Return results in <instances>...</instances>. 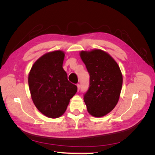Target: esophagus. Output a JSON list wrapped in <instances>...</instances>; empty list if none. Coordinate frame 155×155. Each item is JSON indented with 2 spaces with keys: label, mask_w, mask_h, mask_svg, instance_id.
Here are the masks:
<instances>
[{
  "label": "esophagus",
  "mask_w": 155,
  "mask_h": 155,
  "mask_svg": "<svg viewBox=\"0 0 155 155\" xmlns=\"http://www.w3.org/2000/svg\"><path fill=\"white\" fill-rule=\"evenodd\" d=\"M77 87H78V91H79V89H80V85H79V84H78V85H77Z\"/></svg>",
  "instance_id": "obj_1"
}]
</instances>
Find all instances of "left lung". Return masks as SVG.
<instances>
[{
  "label": "left lung",
  "mask_w": 155,
  "mask_h": 155,
  "mask_svg": "<svg viewBox=\"0 0 155 155\" xmlns=\"http://www.w3.org/2000/svg\"><path fill=\"white\" fill-rule=\"evenodd\" d=\"M79 55L90 76V87L84 101L88 113L100 118L109 113L118 104L122 74L114 58L104 50H81Z\"/></svg>",
  "instance_id": "1"
}]
</instances>
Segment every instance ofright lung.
<instances>
[{"mask_svg": "<svg viewBox=\"0 0 155 155\" xmlns=\"http://www.w3.org/2000/svg\"><path fill=\"white\" fill-rule=\"evenodd\" d=\"M64 55L62 50L46 53L32 65L28 74L31 100L39 111L50 118L64 113L78 90L68 81L63 68Z\"/></svg>", "mask_w": 155, "mask_h": 155, "instance_id": "1", "label": "right lung"}]
</instances>
